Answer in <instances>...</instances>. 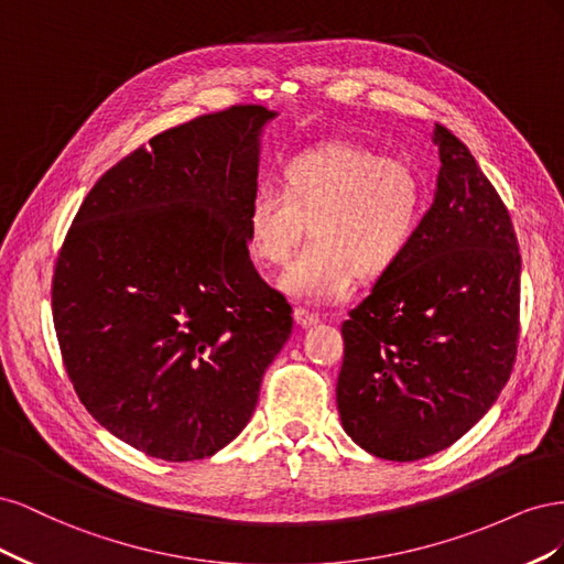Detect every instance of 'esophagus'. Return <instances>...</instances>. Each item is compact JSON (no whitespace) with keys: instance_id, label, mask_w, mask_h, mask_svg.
I'll return each instance as SVG.
<instances>
[{"instance_id":"obj_1","label":"esophagus","mask_w":564,"mask_h":564,"mask_svg":"<svg viewBox=\"0 0 564 564\" xmlns=\"http://www.w3.org/2000/svg\"><path fill=\"white\" fill-rule=\"evenodd\" d=\"M294 319H296L299 327L308 329V327H315V324L319 322V315L308 311V308H303V305H299V308H294Z\"/></svg>"}]
</instances>
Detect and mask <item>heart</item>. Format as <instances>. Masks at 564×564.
Masks as SVG:
<instances>
[{
  "label": "heart",
  "instance_id": "heart-1",
  "mask_svg": "<svg viewBox=\"0 0 564 564\" xmlns=\"http://www.w3.org/2000/svg\"><path fill=\"white\" fill-rule=\"evenodd\" d=\"M425 216V185L414 166L357 143H324L289 158L280 187H253L247 209L256 259L284 265L308 224L313 242L284 272L294 299L327 301L357 278H386L412 249Z\"/></svg>",
  "mask_w": 564,
  "mask_h": 564
}]
</instances>
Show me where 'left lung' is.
I'll return each instance as SVG.
<instances>
[{
  "mask_svg": "<svg viewBox=\"0 0 564 564\" xmlns=\"http://www.w3.org/2000/svg\"><path fill=\"white\" fill-rule=\"evenodd\" d=\"M437 187L412 249L344 322V431L386 460L447 449L499 400L520 334L513 224L470 150L435 124Z\"/></svg>",
  "mask_w": 564,
  "mask_h": 564,
  "instance_id": "left-lung-1",
  "label": "left lung"
}]
</instances>
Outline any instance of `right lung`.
I'll use <instances>...</instances> for the list:
<instances>
[{
    "instance_id": "right-lung-1",
    "label": "right lung",
    "mask_w": 564,
    "mask_h": 564,
    "mask_svg": "<svg viewBox=\"0 0 564 564\" xmlns=\"http://www.w3.org/2000/svg\"><path fill=\"white\" fill-rule=\"evenodd\" d=\"M275 117L235 106L150 139L91 187L58 256L67 377L106 431L152 458L230 445L292 336V305L249 259V197Z\"/></svg>"
}]
</instances>
